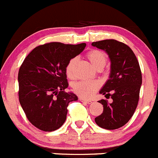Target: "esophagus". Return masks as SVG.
Here are the masks:
<instances>
[{
	"label": "esophagus",
	"mask_w": 158,
	"mask_h": 158,
	"mask_svg": "<svg viewBox=\"0 0 158 158\" xmlns=\"http://www.w3.org/2000/svg\"><path fill=\"white\" fill-rule=\"evenodd\" d=\"M79 100H80V101H81V102L87 103V104H91L92 103V101H90V100H86V99H84V98H80Z\"/></svg>",
	"instance_id": "esophagus-1"
}]
</instances>
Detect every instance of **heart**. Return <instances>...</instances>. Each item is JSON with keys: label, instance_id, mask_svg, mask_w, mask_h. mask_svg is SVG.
<instances>
[{"label": "heart", "instance_id": "b5f03b06", "mask_svg": "<svg viewBox=\"0 0 158 158\" xmlns=\"http://www.w3.org/2000/svg\"><path fill=\"white\" fill-rule=\"evenodd\" d=\"M86 57L97 70L102 69L107 63V55L100 50H91L86 54ZM77 58L74 57L68 61L65 68V72L69 78H74L75 76V67ZM99 82L95 81H81L73 84V90L75 94L84 98H90L99 89Z\"/></svg>", "mask_w": 158, "mask_h": 158}]
</instances>
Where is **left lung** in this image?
Returning <instances> with one entry per match:
<instances>
[{"label":"left lung","instance_id":"obj_1","mask_svg":"<svg viewBox=\"0 0 158 158\" xmlns=\"http://www.w3.org/2000/svg\"><path fill=\"white\" fill-rule=\"evenodd\" d=\"M92 46L104 50L110 60V73L100 94L113 102L101 100L103 113L95 118L99 127L114 130L127 124L134 114L139 101L142 75L138 60L125 44L114 39L93 42Z\"/></svg>","mask_w":158,"mask_h":158}]
</instances>
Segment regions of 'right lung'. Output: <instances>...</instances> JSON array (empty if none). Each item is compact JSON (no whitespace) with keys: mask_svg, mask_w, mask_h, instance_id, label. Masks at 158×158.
Returning <instances> with one entry per match:
<instances>
[{"mask_svg":"<svg viewBox=\"0 0 158 158\" xmlns=\"http://www.w3.org/2000/svg\"><path fill=\"white\" fill-rule=\"evenodd\" d=\"M85 47V43L51 42L34 48L23 61L18 72L19 101L37 128L53 131L64 123L68 104L77 100V95L64 90L68 87L65 68Z\"/></svg>","mask_w":158,"mask_h":158,"instance_id":"add662e5","label":"right lung"}]
</instances>
